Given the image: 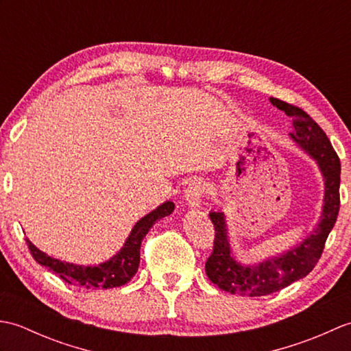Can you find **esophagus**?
<instances>
[{
  "label": "esophagus",
  "mask_w": 351,
  "mask_h": 351,
  "mask_svg": "<svg viewBox=\"0 0 351 351\" xmlns=\"http://www.w3.org/2000/svg\"><path fill=\"white\" fill-rule=\"evenodd\" d=\"M205 195V187L200 181H193L187 190H185V200L191 208H196L202 204V197Z\"/></svg>",
  "instance_id": "obj_1"
}]
</instances>
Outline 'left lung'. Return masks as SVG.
<instances>
[{
    "mask_svg": "<svg viewBox=\"0 0 351 351\" xmlns=\"http://www.w3.org/2000/svg\"><path fill=\"white\" fill-rule=\"evenodd\" d=\"M270 102L291 117L293 121L291 138L317 161L322 170L324 180L322 220L314 232L294 249L283 252L279 256L265 259L256 265H243L232 256L225 214L221 211H211L210 219L215 235L213 253L206 259L205 271L213 283L230 294L263 297L280 291L308 276L322 258L326 240L337 223L339 213L341 162L330 140L306 111L276 98H271Z\"/></svg>",
    "mask_w": 351,
    "mask_h": 351,
    "instance_id": "1",
    "label": "left lung"
}]
</instances>
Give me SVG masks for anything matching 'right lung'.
Masks as SVG:
<instances>
[{
    "mask_svg": "<svg viewBox=\"0 0 351 351\" xmlns=\"http://www.w3.org/2000/svg\"><path fill=\"white\" fill-rule=\"evenodd\" d=\"M175 210L173 202H164L156 210L141 217L136 226L132 228L130 237L126 238L123 247L116 255L95 267H84L64 263V261L48 256L47 253L39 250L36 245L27 238V245L32 252L36 263L45 265L49 271L58 274V278L71 285H78L86 289H108L114 287H122L128 283L132 276L137 273L140 264V245L146 234L149 232L155 221L166 217Z\"/></svg>",
    "mask_w": 351,
    "mask_h": 351,
    "instance_id": "1",
    "label": "right lung"
}]
</instances>
